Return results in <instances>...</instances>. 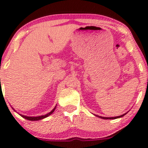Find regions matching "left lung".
Segmentation results:
<instances>
[{
    "mask_svg": "<svg viewBox=\"0 0 148 148\" xmlns=\"http://www.w3.org/2000/svg\"><path fill=\"white\" fill-rule=\"evenodd\" d=\"M126 113H125V114H123V115H121V116H115V117H103V116H98V115H95V116H97V117H99V118H100V119H119V118H121V117H123V116H125V115H126Z\"/></svg>",
    "mask_w": 148,
    "mask_h": 148,
    "instance_id": "8db88e82",
    "label": "left lung"
}]
</instances>
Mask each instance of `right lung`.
I'll list each match as a JSON object with an SVG mask.
<instances>
[{"label":"right lung","mask_w":148,"mask_h":148,"mask_svg":"<svg viewBox=\"0 0 148 148\" xmlns=\"http://www.w3.org/2000/svg\"><path fill=\"white\" fill-rule=\"evenodd\" d=\"M56 106L54 108H53V110H52V111H50L49 113H47V114H46V115H43V116H24V115H22V114H19L20 115L21 117H23V118L26 119L27 120H29V121H38V120H41L43 119L44 118H47V117H48L49 116H50L52 113H53L55 111V110H56ZM13 110H14V108H12Z\"/></svg>","instance_id":"obj_1"}]
</instances>
